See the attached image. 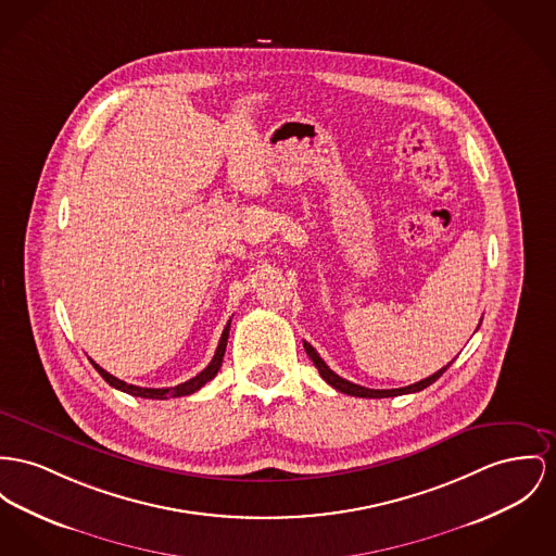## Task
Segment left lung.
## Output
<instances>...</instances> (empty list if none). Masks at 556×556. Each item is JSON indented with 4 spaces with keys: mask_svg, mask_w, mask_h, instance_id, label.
Segmentation results:
<instances>
[{
    "mask_svg": "<svg viewBox=\"0 0 556 556\" xmlns=\"http://www.w3.org/2000/svg\"><path fill=\"white\" fill-rule=\"evenodd\" d=\"M303 348H305V352H307V356H309V361L314 363V367L318 369L320 372V377L329 383V386H333L334 390H339V392H343V394H350V396H358V399H388V396H401V394H413V392H421L424 388H428L430 383H434L441 375H443L444 370L451 367V363L443 367L441 370H437L434 375H430V377H426V379H421V381H417V383H410V386H405V388H394V390H370V388H365V386H358V383H352V381H348V379H343V377H339L337 372L329 369L327 367V363L318 356V352L307 343V341H303Z\"/></svg>",
    "mask_w": 556,
    "mask_h": 556,
    "instance_id": "1",
    "label": "left lung"
}]
</instances>
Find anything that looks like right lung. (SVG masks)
Instances as JSON below:
<instances>
[{"label": "right lung", "mask_w": 556, "mask_h": 556, "mask_svg": "<svg viewBox=\"0 0 556 556\" xmlns=\"http://www.w3.org/2000/svg\"><path fill=\"white\" fill-rule=\"evenodd\" d=\"M229 323H231V320H229ZM229 323H227L225 329H223L222 339H219V345H217V352H215L213 361L208 363V367L202 370V372H198L195 377H191L186 383H179V386H175V388H139V386H132V383H126V381L113 377L112 372L101 369L94 361H90V363H92V367L99 370V375H101L110 386H113L115 390H122V392L130 394V396L153 399V401H166V399H177V396H189V394L198 392L204 383H208V381L219 372V369H222L223 354H225V345H227V337H229Z\"/></svg>", "instance_id": "right-lung-1"}]
</instances>
